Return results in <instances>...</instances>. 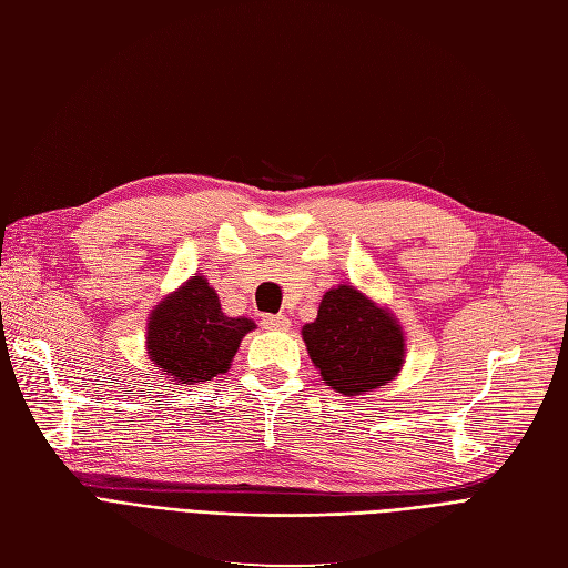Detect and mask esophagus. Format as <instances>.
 I'll use <instances>...</instances> for the list:
<instances>
[{"instance_id":"34e87169","label":"esophagus","mask_w":568,"mask_h":568,"mask_svg":"<svg viewBox=\"0 0 568 568\" xmlns=\"http://www.w3.org/2000/svg\"><path fill=\"white\" fill-rule=\"evenodd\" d=\"M262 325L266 327V331H287L290 318L287 316H264Z\"/></svg>"}]
</instances>
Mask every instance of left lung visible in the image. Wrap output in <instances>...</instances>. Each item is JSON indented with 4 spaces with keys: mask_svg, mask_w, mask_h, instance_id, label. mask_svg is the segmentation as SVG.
I'll return each instance as SVG.
<instances>
[{
    "mask_svg": "<svg viewBox=\"0 0 568 568\" xmlns=\"http://www.w3.org/2000/svg\"><path fill=\"white\" fill-rule=\"evenodd\" d=\"M302 339L327 387L352 398L382 389L406 363L404 325L349 283L325 292Z\"/></svg>",
    "mask_w": 568,
    "mask_h": 568,
    "instance_id": "obj_1",
    "label": "left lung"
}]
</instances>
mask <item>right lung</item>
I'll return each mask as SVG.
<instances>
[{"mask_svg":"<svg viewBox=\"0 0 568 568\" xmlns=\"http://www.w3.org/2000/svg\"><path fill=\"white\" fill-rule=\"evenodd\" d=\"M254 321L226 316L216 290L203 273L158 302L145 323V354L155 368L179 384L207 382L231 368L241 339Z\"/></svg>","mask_w":568,"mask_h":568,"instance_id":"right-lung-1","label":"right lung"}]
</instances>
